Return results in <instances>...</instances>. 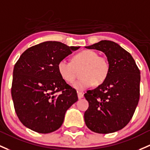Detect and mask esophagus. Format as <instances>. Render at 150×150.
<instances>
[{
  "label": "esophagus",
  "instance_id": "obj_1",
  "mask_svg": "<svg viewBox=\"0 0 150 150\" xmlns=\"http://www.w3.org/2000/svg\"><path fill=\"white\" fill-rule=\"evenodd\" d=\"M78 98H82L83 97V93L82 92H78Z\"/></svg>",
  "mask_w": 150,
  "mask_h": 150
}]
</instances>
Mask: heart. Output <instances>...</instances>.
<instances>
[{
    "mask_svg": "<svg viewBox=\"0 0 150 150\" xmlns=\"http://www.w3.org/2000/svg\"><path fill=\"white\" fill-rule=\"evenodd\" d=\"M83 68L80 76L83 78L72 85L78 91H84L94 84L100 86L108 78L110 72L109 61L106 57L98 56L96 52L86 50L77 53L72 57V62L62 59L57 64L59 75L66 83H72L77 76V70Z\"/></svg>",
    "mask_w": 150,
    "mask_h": 150,
    "instance_id": "obj_1",
    "label": "heart"
}]
</instances>
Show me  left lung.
<instances>
[{
  "label": "left lung",
  "mask_w": 150,
  "mask_h": 150,
  "mask_svg": "<svg viewBox=\"0 0 150 150\" xmlns=\"http://www.w3.org/2000/svg\"><path fill=\"white\" fill-rule=\"evenodd\" d=\"M86 48L103 52L111 69L103 84L84 94L89 103L85 122L96 133L117 132L128 124L138 105L140 71L130 53L115 42L102 40Z\"/></svg>",
  "instance_id": "1"
}]
</instances>
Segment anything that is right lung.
I'll list each match as a JSON object with an SVG mask.
<instances>
[{
	"label": "right lung",
	"instance_id": "1",
	"mask_svg": "<svg viewBox=\"0 0 150 150\" xmlns=\"http://www.w3.org/2000/svg\"><path fill=\"white\" fill-rule=\"evenodd\" d=\"M79 48L49 41L21 55L13 72L11 96L17 116L25 127L47 134L62 126L66 111L78 98L76 90L60 77L57 64Z\"/></svg>",
	"mask_w": 150,
	"mask_h": 150
}]
</instances>
